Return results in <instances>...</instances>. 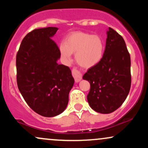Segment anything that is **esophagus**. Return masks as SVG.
Masks as SVG:
<instances>
[{"label":"esophagus","instance_id":"34e87169","mask_svg":"<svg viewBox=\"0 0 148 148\" xmlns=\"http://www.w3.org/2000/svg\"><path fill=\"white\" fill-rule=\"evenodd\" d=\"M72 74L73 77L74 78L76 82H79L82 79V75H81V72H79L76 68H73L72 70Z\"/></svg>","mask_w":148,"mask_h":148}]
</instances>
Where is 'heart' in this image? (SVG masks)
Wrapping results in <instances>:
<instances>
[{
    "mask_svg": "<svg viewBox=\"0 0 148 148\" xmlns=\"http://www.w3.org/2000/svg\"><path fill=\"white\" fill-rule=\"evenodd\" d=\"M104 49V42L101 37L81 31L71 33L59 47L64 61H70L72 53H76V62L86 68L99 63L103 58Z\"/></svg>",
    "mask_w": 148,
    "mask_h": 148,
    "instance_id": "b5f03b06",
    "label": "heart"
}]
</instances>
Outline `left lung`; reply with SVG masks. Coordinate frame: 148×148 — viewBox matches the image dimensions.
Returning <instances> with one entry per match:
<instances>
[{"label": "left lung", "mask_w": 148, "mask_h": 148, "mask_svg": "<svg viewBox=\"0 0 148 148\" xmlns=\"http://www.w3.org/2000/svg\"><path fill=\"white\" fill-rule=\"evenodd\" d=\"M90 84L88 103L98 113H111L123 104L131 88V58L123 37L113 28L107 32L101 61L83 76Z\"/></svg>", "instance_id": "left-lung-1"}]
</instances>
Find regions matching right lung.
Returning <instances> with one entry per match:
<instances>
[{
	"mask_svg": "<svg viewBox=\"0 0 148 148\" xmlns=\"http://www.w3.org/2000/svg\"><path fill=\"white\" fill-rule=\"evenodd\" d=\"M57 30L56 27L32 30L23 39L16 53L18 90L28 106L45 117L64 111L74 82L69 67L57 63L60 49L51 38Z\"/></svg>",
	"mask_w": 148,
	"mask_h": 148,
	"instance_id": "right-lung-1",
	"label": "right lung"
}]
</instances>
